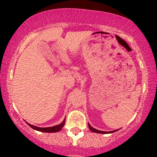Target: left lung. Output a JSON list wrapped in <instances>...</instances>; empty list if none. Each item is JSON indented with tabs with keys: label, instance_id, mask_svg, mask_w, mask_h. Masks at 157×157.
Returning <instances> with one entry per match:
<instances>
[{
	"label": "left lung",
	"instance_id": "8db88e82",
	"mask_svg": "<svg viewBox=\"0 0 157 157\" xmlns=\"http://www.w3.org/2000/svg\"><path fill=\"white\" fill-rule=\"evenodd\" d=\"M88 125H89V128H90V130H91V132H95V133H99V134H109V133L115 132H117V131L119 130V129H117V130H114V131H111V132H103V131L97 130V129H96V128H93L91 125H90V124H89V123H88Z\"/></svg>",
	"mask_w": 157,
	"mask_h": 157
}]
</instances>
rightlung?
Listing matches in <instances>:
<instances>
[{
	"label": "right lung",
	"mask_w": 157,
	"mask_h": 157,
	"mask_svg": "<svg viewBox=\"0 0 157 157\" xmlns=\"http://www.w3.org/2000/svg\"><path fill=\"white\" fill-rule=\"evenodd\" d=\"M65 120L66 119H64L63 121L62 122L61 124H59V125L52 126V127H46V128H40V127H38V126L31 125V124H30L29 123H27V124H29V125L31 126L32 128H33V129H35L36 131H39V132H47V133L52 132L53 133V132H59L60 130H61V128H63L64 124H65Z\"/></svg>",
	"instance_id": "1"
}]
</instances>
